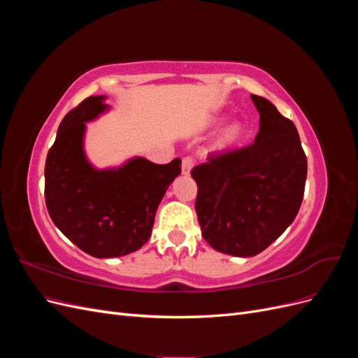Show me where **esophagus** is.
Here are the masks:
<instances>
[{
    "instance_id": "esophagus-1",
    "label": "esophagus",
    "mask_w": 358,
    "mask_h": 358,
    "mask_svg": "<svg viewBox=\"0 0 358 358\" xmlns=\"http://www.w3.org/2000/svg\"><path fill=\"white\" fill-rule=\"evenodd\" d=\"M192 167H194V161H192V158L187 157V158H183V159H182V175L189 176V175H191V170H192Z\"/></svg>"
}]
</instances>
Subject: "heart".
Returning <instances> with one entry per match:
<instances>
[{
  "instance_id": "1",
  "label": "heart",
  "mask_w": 358,
  "mask_h": 358,
  "mask_svg": "<svg viewBox=\"0 0 358 358\" xmlns=\"http://www.w3.org/2000/svg\"><path fill=\"white\" fill-rule=\"evenodd\" d=\"M222 122V119H215V125H218ZM246 129L245 125L241 121H233L229 125H225L222 128V131L220 133L218 138H216L215 143V150L216 152H227V150H231L237 145L242 143V140L245 138Z\"/></svg>"
}]
</instances>
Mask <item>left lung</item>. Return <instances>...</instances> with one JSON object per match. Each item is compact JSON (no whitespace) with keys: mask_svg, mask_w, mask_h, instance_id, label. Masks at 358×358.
<instances>
[{"mask_svg":"<svg viewBox=\"0 0 358 358\" xmlns=\"http://www.w3.org/2000/svg\"><path fill=\"white\" fill-rule=\"evenodd\" d=\"M254 143L194 167L201 234L215 251L254 257L294 221L305 194L308 159L296 125L263 96Z\"/></svg>","mask_w":358,"mask_h":358,"instance_id":"1","label":"left lung"}]
</instances>
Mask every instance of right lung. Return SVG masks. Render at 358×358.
<instances>
[{
  "label": "right lung",
  "instance_id": "obj_1",
  "mask_svg": "<svg viewBox=\"0 0 358 358\" xmlns=\"http://www.w3.org/2000/svg\"><path fill=\"white\" fill-rule=\"evenodd\" d=\"M106 95H92L64 116L45 167V197L61 233L95 258L128 255L152 233L155 213L180 159L155 164L133 157L99 169L85 152L86 124L112 110Z\"/></svg>",
  "mask_w": 358,
  "mask_h": 358
}]
</instances>
